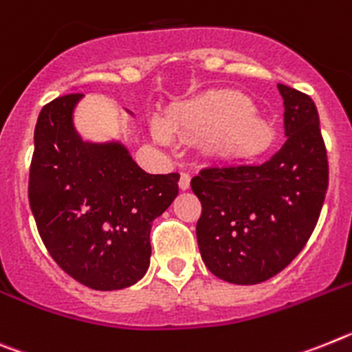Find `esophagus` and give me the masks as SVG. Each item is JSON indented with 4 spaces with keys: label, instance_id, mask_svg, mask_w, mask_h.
Returning a JSON list of instances; mask_svg holds the SVG:
<instances>
[{
    "label": "esophagus",
    "instance_id": "34e87169",
    "mask_svg": "<svg viewBox=\"0 0 352 352\" xmlns=\"http://www.w3.org/2000/svg\"><path fill=\"white\" fill-rule=\"evenodd\" d=\"M189 186H191V177L188 173H180V179H179V188L182 191H188Z\"/></svg>",
    "mask_w": 352,
    "mask_h": 352
}]
</instances>
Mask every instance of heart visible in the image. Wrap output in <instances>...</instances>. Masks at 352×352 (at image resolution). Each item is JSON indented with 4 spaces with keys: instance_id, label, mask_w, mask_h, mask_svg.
Masks as SVG:
<instances>
[{
    "instance_id": "heart-1",
    "label": "heart",
    "mask_w": 352,
    "mask_h": 352,
    "mask_svg": "<svg viewBox=\"0 0 352 352\" xmlns=\"http://www.w3.org/2000/svg\"><path fill=\"white\" fill-rule=\"evenodd\" d=\"M152 133L164 145L173 143V133L179 138L210 134V154L228 163L253 161L273 140V127L239 91H219L182 104L170 115L168 125L163 120L152 122Z\"/></svg>"
}]
</instances>
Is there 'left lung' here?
Masks as SVG:
<instances>
[{
  "mask_svg": "<svg viewBox=\"0 0 352 352\" xmlns=\"http://www.w3.org/2000/svg\"><path fill=\"white\" fill-rule=\"evenodd\" d=\"M287 142L264 163L212 164L193 177L201 201L200 255L212 274L237 285L273 278L316 228L328 189L319 113L308 96L278 85Z\"/></svg>",
  "mask_w": 352,
  "mask_h": 352,
  "instance_id": "obj_1",
  "label": "left lung"
}]
</instances>
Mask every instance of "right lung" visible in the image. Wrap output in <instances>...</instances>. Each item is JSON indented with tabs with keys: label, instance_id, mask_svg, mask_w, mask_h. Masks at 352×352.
<instances>
[{
	"label": "right lung",
	"instance_id": "right-lung-1",
	"mask_svg": "<svg viewBox=\"0 0 352 352\" xmlns=\"http://www.w3.org/2000/svg\"><path fill=\"white\" fill-rule=\"evenodd\" d=\"M72 91L36 120L30 207L67 274L90 289L120 290L151 265L152 221L177 198L180 177L146 173L120 140H85L74 124L85 96Z\"/></svg>",
	"mask_w": 352,
	"mask_h": 352
}]
</instances>
